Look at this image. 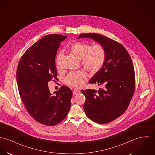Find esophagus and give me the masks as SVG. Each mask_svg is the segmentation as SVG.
Listing matches in <instances>:
<instances>
[{
  "label": "esophagus",
  "mask_w": 155,
  "mask_h": 155,
  "mask_svg": "<svg viewBox=\"0 0 155 155\" xmlns=\"http://www.w3.org/2000/svg\"><path fill=\"white\" fill-rule=\"evenodd\" d=\"M72 93L74 95H77V94H79L80 93V91L78 90H73Z\"/></svg>",
  "instance_id": "obj_1"
}]
</instances>
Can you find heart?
<instances>
[{"label": "heart", "mask_w": 155, "mask_h": 155, "mask_svg": "<svg viewBox=\"0 0 155 155\" xmlns=\"http://www.w3.org/2000/svg\"><path fill=\"white\" fill-rule=\"evenodd\" d=\"M70 49L77 58L81 59L84 68L90 73H96L104 65L106 51L101 45L90 46L88 44L76 41L72 44ZM62 55L63 53L60 52L57 56L56 64L58 68H60ZM85 77V74L82 71L72 72L65 78V83L71 87L78 88L82 85Z\"/></svg>", "instance_id": "b5f03b06"}]
</instances>
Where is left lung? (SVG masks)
Listing matches in <instances>:
<instances>
[{"label":"left lung","instance_id":"8db88e82","mask_svg":"<svg viewBox=\"0 0 155 155\" xmlns=\"http://www.w3.org/2000/svg\"><path fill=\"white\" fill-rule=\"evenodd\" d=\"M91 38L103 47L106 60L89 83L99 90H82L86 100L84 109L90 119L99 124L110 123L126 110L134 92L135 76L131 57L119 42L98 34H82L77 39Z\"/></svg>","mask_w":155,"mask_h":155}]
</instances>
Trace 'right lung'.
<instances>
[{
	"mask_svg": "<svg viewBox=\"0 0 155 155\" xmlns=\"http://www.w3.org/2000/svg\"><path fill=\"white\" fill-rule=\"evenodd\" d=\"M66 36H44L28 48L21 57L16 71V81L21 100L28 113L36 121L55 126L65 118L71 107L72 92L62 86L51 94L49 81L57 80L55 57Z\"/></svg>",
	"mask_w": 155,
	"mask_h": 155,
	"instance_id": "right-lung-1",
	"label": "right lung"
}]
</instances>
